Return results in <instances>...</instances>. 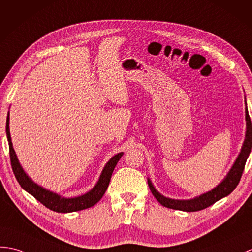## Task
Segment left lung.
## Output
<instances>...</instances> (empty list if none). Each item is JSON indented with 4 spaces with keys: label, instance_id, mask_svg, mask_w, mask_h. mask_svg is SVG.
<instances>
[{
    "label": "left lung",
    "instance_id": "8db88e82",
    "mask_svg": "<svg viewBox=\"0 0 252 252\" xmlns=\"http://www.w3.org/2000/svg\"><path fill=\"white\" fill-rule=\"evenodd\" d=\"M247 105V104H246ZM246 135L245 140L243 144V147L241 149L236 161L234 162L232 168L230 172L227 173L225 178L221 181V183L215 187L213 190H210L204 194H201L200 196H196L191 200H174V198H169L163 196L161 193L158 192L154 185L151 184L150 179L148 178V186L150 188V191L153 192L154 196L157 198V201L159 202L161 205L167 208L183 210V212H197V210L205 209L208 206L213 205L214 203L221 200L222 197H225L230 194L233 190L236 188L239 180L244 172L246 161H247L249 154L251 151L252 146V126L251 120L248 114V109L246 107Z\"/></svg>",
    "mask_w": 252,
    "mask_h": 252
}]
</instances>
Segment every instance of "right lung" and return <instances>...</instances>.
<instances>
[{
  "instance_id": "1",
  "label": "right lung",
  "mask_w": 252,
  "mask_h": 252,
  "mask_svg": "<svg viewBox=\"0 0 252 252\" xmlns=\"http://www.w3.org/2000/svg\"><path fill=\"white\" fill-rule=\"evenodd\" d=\"M6 135L9 145V156H10V163L11 168L15 174L16 179L18 180L21 188L25 189L27 192L33 195L38 202H40L45 205L47 208H49L57 213H73L78 212V210H83L86 208L92 207L93 205L101 200L104 195L105 191L107 190V187L109 185L110 178H112V174L114 172V168L116 167L117 163L120 160V158L124 155V153L115 155L112 159H110L106 165L104 166L103 171L101 173V176L98 178V181L93 188L87 192L86 194H83L77 197H62L61 195L57 194L55 192H51L47 190L43 187L35 184L34 181L28 176L26 172L23 171L20 163L18 161V158L16 156L15 150L13 148V143H11L10 132H9V113L6 119Z\"/></svg>"
}]
</instances>
